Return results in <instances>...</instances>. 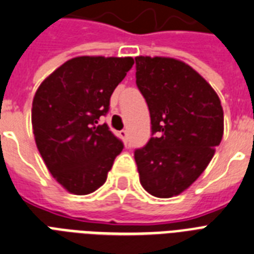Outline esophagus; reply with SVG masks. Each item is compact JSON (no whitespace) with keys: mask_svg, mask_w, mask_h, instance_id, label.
Listing matches in <instances>:
<instances>
[{"mask_svg":"<svg viewBox=\"0 0 254 254\" xmlns=\"http://www.w3.org/2000/svg\"><path fill=\"white\" fill-rule=\"evenodd\" d=\"M118 135H119V137H121V139L123 140V141L127 142V131H126V129H122V131H119Z\"/></svg>","mask_w":254,"mask_h":254,"instance_id":"obj_1","label":"esophagus"}]
</instances>
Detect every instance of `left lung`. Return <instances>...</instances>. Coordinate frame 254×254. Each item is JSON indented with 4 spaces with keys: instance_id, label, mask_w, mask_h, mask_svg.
Instances as JSON below:
<instances>
[{
    "instance_id": "left-lung-1",
    "label": "left lung",
    "mask_w": 254,
    "mask_h": 254,
    "mask_svg": "<svg viewBox=\"0 0 254 254\" xmlns=\"http://www.w3.org/2000/svg\"><path fill=\"white\" fill-rule=\"evenodd\" d=\"M136 85L150 113L152 137L135 150L140 183L152 196L182 193L200 177L223 136L218 94L182 61L136 57Z\"/></svg>"
}]
</instances>
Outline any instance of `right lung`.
<instances>
[{
	"label": "right lung",
	"instance_id": "obj_1",
	"mask_svg": "<svg viewBox=\"0 0 254 254\" xmlns=\"http://www.w3.org/2000/svg\"><path fill=\"white\" fill-rule=\"evenodd\" d=\"M133 64V58L76 57L50 74L32 102L37 149L54 179L75 194L106 182L123 142L100 118Z\"/></svg>",
	"mask_w": 254,
	"mask_h": 254
}]
</instances>
